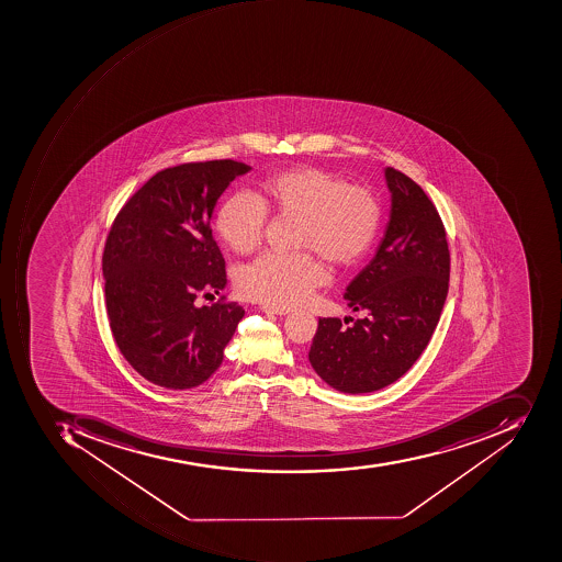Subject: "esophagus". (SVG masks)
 Listing matches in <instances>:
<instances>
[{
  "label": "esophagus",
  "mask_w": 562,
  "mask_h": 562,
  "mask_svg": "<svg viewBox=\"0 0 562 562\" xmlns=\"http://www.w3.org/2000/svg\"><path fill=\"white\" fill-rule=\"evenodd\" d=\"M265 314H277V316H285V314L291 313V310H285V307H273V306H263L261 307Z\"/></svg>",
  "instance_id": "1"
}]
</instances>
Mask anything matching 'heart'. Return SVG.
Listing matches in <instances>:
<instances>
[{
  "mask_svg": "<svg viewBox=\"0 0 562 562\" xmlns=\"http://www.w3.org/2000/svg\"><path fill=\"white\" fill-rule=\"evenodd\" d=\"M267 210L299 218V248L335 267L357 263L374 243L381 222L380 202L369 188L319 167L299 166L268 179L261 202L248 193L228 198L218 212V234L234 251L248 255L263 239ZM325 280L322 263L311 252H265L240 270L237 289L267 306L292 307Z\"/></svg>",
  "mask_w": 562,
  "mask_h": 562,
  "instance_id": "1",
  "label": "heart"
}]
</instances>
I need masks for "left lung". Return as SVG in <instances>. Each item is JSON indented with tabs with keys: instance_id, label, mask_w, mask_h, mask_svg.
Returning a JSON list of instances; mask_svg holds the SVG:
<instances>
[{
	"instance_id": "8db88e82",
	"label": "left lung",
	"mask_w": 562,
	"mask_h": 562,
	"mask_svg": "<svg viewBox=\"0 0 562 562\" xmlns=\"http://www.w3.org/2000/svg\"><path fill=\"white\" fill-rule=\"evenodd\" d=\"M390 222L371 263L344 297L368 316L341 326L319 317L310 362L344 393H371L395 383L426 349L449 285V249L438 210L417 182L386 167Z\"/></svg>"
}]
</instances>
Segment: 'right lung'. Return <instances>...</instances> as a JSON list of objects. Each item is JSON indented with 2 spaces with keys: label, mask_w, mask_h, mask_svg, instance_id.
Returning a JSON list of instances; mask_svg holds the SVG:
<instances>
[{
  "label": "right lung",
  "mask_w": 562,
  "mask_h": 562,
  "mask_svg": "<svg viewBox=\"0 0 562 562\" xmlns=\"http://www.w3.org/2000/svg\"><path fill=\"white\" fill-rule=\"evenodd\" d=\"M251 167L209 160L151 176L114 218L104 255L105 307L117 349L145 380L169 390L205 383L245 310L222 295L225 261L210 218L221 194Z\"/></svg>",
  "instance_id": "1"
}]
</instances>
